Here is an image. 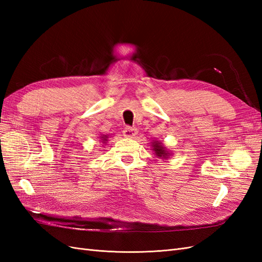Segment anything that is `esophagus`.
<instances>
[{
  "mask_svg": "<svg viewBox=\"0 0 262 262\" xmlns=\"http://www.w3.org/2000/svg\"><path fill=\"white\" fill-rule=\"evenodd\" d=\"M138 130L136 128H131V126H125L123 130V137L124 138H134L137 136Z\"/></svg>",
  "mask_w": 262,
  "mask_h": 262,
  "instance_id": "1",
  "label": "esophagus"
}]
</instances>
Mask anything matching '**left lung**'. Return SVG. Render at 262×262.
I'll use <instances>...</instances> for the list:
<instances>
[{"mask_svg": "<svg viewBox=\"0 0 262 262\" xmlns=\"http://www.w3.org/2000/svg\"><path fill=\"white\" fill-rule=\"evenodd\" d=\"M152 146H153L152 149L154 150L157 157L168 158V156L170 155V153L168 152L167 149H166V147L164 146V144L162 143V142H160V141H154Z\"/></svg>", "mask_w": 262, "mask_h": 262, "instance_id": "left-lung-1", "label": "left lung"}]
</instances>
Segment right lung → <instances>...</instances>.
<instances>
[{"label":"right lung","mask_w":262,"mask_h":262,"mask_svg":"<svg viewBox=\"0 0 262 262\" xmlns=\"http://www.w3.org/2000/svg\"><path fill=\"white\" fill-rule=\"evenodd\" d=\"M107 139H108V134H107V136H104V134H101V136H100V140H101L102 143H106V142L108 141Z\"/></svg>","instance_id":"right-lung-1"}]
</instances>
